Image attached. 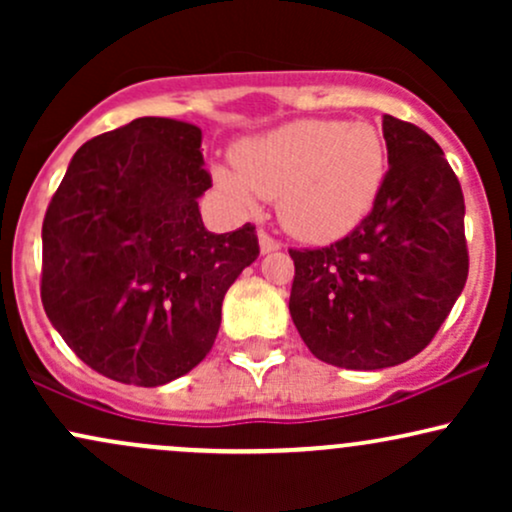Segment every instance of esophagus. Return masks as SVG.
I'll use <instances>...</instances> for the list:
<instances>
[{
    "label": "esophagus",
    "instance_id": "34e87169",
    "mask_svg": "<svg viewBox=\"0 0 512 512\" xmlns=\"http://www.w3.org/2000/svg\"><path fill=\"white\" fill-rule=\"evenodd\" d=\"M257 238H260V250H262V255H269V252H276L281 248L279 243H276V240L269 236V233H264V231H260L257 233Z\"/></svg>",
    "mask_w": 512,
    "mask_h": 512
}]
</instances>
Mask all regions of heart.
<instances>
[{"instance_id": "heart-1", "label": "heart", "mask_w": 512, "mask_h": 512, "mask_svg": "<svg viewBox=\"0 0 512 512\" xmlns=\"http://www.w3.org/2000/svg\"><path fill=\"white\" fill-rule=\"evenodd\" d=\"M233 161L236 168H211L223 195L248 209L257 197L276 199L284 231L315 245L349 236L387 178L383 134L368 122H286L243 139Z\"/></svg>"}]
</instances>
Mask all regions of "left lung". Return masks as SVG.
Returning <instances> with one entry per match:
<instances>
[{"label": "left lung", "instance_id": "left-lung-1", "mask_svg": "<svg viewBox=\"0 0 512 512\" xmlns=\"http://www.w3.org/2000/svg\"><path fill=\"white\" fill-rule=\"evenodd\" d=\"M387 178L351 236L289 250L291 320L310 354L337 368L380 370L426 349L464 289V197L443 149L385 115Z\"/></svg>", "mask_w": 512, "mask_h": 512}]
</instances>
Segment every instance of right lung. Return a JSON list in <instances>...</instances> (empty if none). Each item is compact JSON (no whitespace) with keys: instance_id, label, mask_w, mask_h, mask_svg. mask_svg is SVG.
<instances>
[{"instance_id":"right-lung-1","label":"right lung","mask_w":512,"mask_h":512,"mask_svg":"<svg viewBox=\"0 0 512 512\" xmlns=\"http://www.w3.org/2000/svg\"><path fill=\"white\" fill-rule=\"evenodd\" d=\"M202 129L137 117L86 142L43 221L40 298L86 366L166 385L204 361L233 281L260 255L255 228H204Z\"/></svg>"}]
</instances>
